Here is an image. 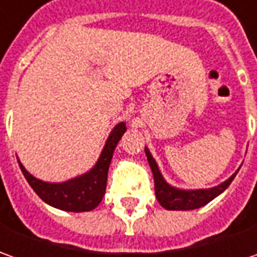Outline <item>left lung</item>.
I'll use <instances>...</instances> for the list:
<instances>
[{
	"label": "left lung",
	"mask_w": 257,
	"mask_h": 257,
	"mask_svg": "<svg viewBox=\"0 0 257 257\" xmlns=\"http://www.w3.org/2000/svg\"><path fill=\"white\" fill-rule=\"evenodd\" d=\"M146 158L149 166L154 173V181H155V195L158 202L168 210H192V209H198L205 206L212 199H215L217 195H220L223 190L230 185V182L233 181L236 173L232 175L227 181L223 183L217 185L215 188L210 189H198V190H182L176 189L171 186L169 183H166L164 176L161 175L155 159L152 158L151 152L145 148Z\"/></svg>",
	"instance_id": "left-lung-1"
}]
</instances>
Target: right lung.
Here are the masks:
<instances>
[{
  "label": "right lung",
  "instance_id": "right-lung-1",
  "mask_svg": "<svg viewBox=\"0 0 257 257\" xmlns=\"http://www.w3.org/2000/svg\"><path fill=\"white\" fill-rule=\"evenodd\" d=\"M125 131H126L125 123L123 122L118 123L108 138L96 165L89 172H86L82 176H78L75 179H71V181L62 182V183L42 182L34 178L31 173L27 172L21 162H18V164H20V168L23 171L25 179L30 183V186L35 190V193L44 202H47L48 205L61 209V210L88 212V210L96 208L105 195L108 169H109L112 155H113V151L118 145L119 139L125 134Z\"/></svg>",
  "mask_w": 257,
  "mask_h": 257
}]
</instances>
